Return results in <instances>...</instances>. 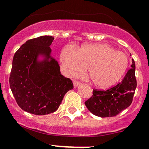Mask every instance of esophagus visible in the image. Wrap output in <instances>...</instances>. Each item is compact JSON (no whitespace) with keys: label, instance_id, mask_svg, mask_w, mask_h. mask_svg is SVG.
Masks as SVG:
<instances>
[{"label":"esophagus","instance_id":"esophagus-1","mask_svg":"<svg viewBox=\"0 0 149 149\" xmlns=\"http://www.w3.org/2000/svg\"><path fill=\"white\" fill-rule=\"evenodd\" d=\"M73 84H74V87H78V86H79V84H80V82H79V81L74 80V81H73Z\"/></svg>","mask_w":149,"mask_h":149}]
</instances>
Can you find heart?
Segmentation results:
<instances>
[{"instance_id":"obj_1","label":"heart","mask_w":149,"mask_h":149,"mask_svg":"<svg viewBox=\"0 0 149 149\" xmlns=\"http://www.w3.org/2000/svg\"><path fill=\"white\" fill-rule=\"evenodd\" d=\"M62 69L68 76L87 75L97 87H107L116 83L125 72L128 58L121 51L107 44L84 45L79 49L71 45L64 47L60 55Z\"/></svg>"}]
</instances>
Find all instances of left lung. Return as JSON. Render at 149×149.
I'll return each mask as SVG.
<instances>
[{
    "label": "left lung",
    "mask_w": 149,
    "mask_h": 149,
    "mask_svg": "<svg viewBox=\"0 0 149 149\" xmlns=\"http://www.w3.org/2000/svg\"><path fill=\"white\" fill-rule=\"evenodd\" d=\"M121 82L107 90L93 89L92 97L84 102L90 112L100 117L115 116L129 107L136 88L135 62Z\"/></svg>",
    "instance_id": "left-lung-1"
}]
</instances>
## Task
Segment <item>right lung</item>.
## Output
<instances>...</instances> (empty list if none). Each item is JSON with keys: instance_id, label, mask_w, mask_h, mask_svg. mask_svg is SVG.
<instances>
[{"instance_id": "obj_1", "label": "right lung", "mask_w": 149, "mask_h": 149, "mask_svg": "<svg viewBox=\"0 0 149 149\" xmlns=\"http://www.w3.org/2000/svg\"><path fill=\"white\" fill-rule=\"evenodd\" d=\"M54 38L45 36L26 41L14 55L9 83L18 106L27 112L45 115L55 111L65 94L73 88L50 56ZM39 55L46 59L38 61Z\"/></svg>"}]
</instances>
